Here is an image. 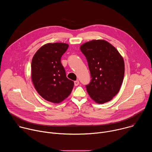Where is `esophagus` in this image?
Masks as SVG:
<instances>
[{"label": "esophagus", "instance_id": "1", "mask_svg": "<svg viewBox=\"0 0 152 152\" xmlns=\"http://www.w3.org/2000/svg\"><path fill=\"white\" fill-rule=\"evenodd\" d=\"M74 83H75V86H77V85L79 84V81L78 80H75V81L74 82Z\"/></svg>", "mask_w": 152, "mask_h": 152}]
</instances>
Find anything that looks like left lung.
I'll return each mask as SVG.
<instances>
[{
  "label": "left lung",
  "instance_id": "1",
  "mask_svg": "<svg viewBox=\"0 0 152 152\" xmlns=\"http://www.w3.org/2000/svg\"><path fill=\"white\" fill-rule=\"evenodd\" d=\"M87 60L91 80L86 86L90 97L97 103L111 100L119 92L124 75L123 56L109 42L93 39L80 47Z\"/></svg>",
  "mask_w": 152,
  "mask_h": 152
}]
</instances>
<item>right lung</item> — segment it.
Returning a JSON list of instances; mask_svg holds the SVG:
<instances>
[{
  "mask_svg": "<svg viewBox=\"0 0 152 152\" xmlns=\"http://www.w3.org/2000/svg\"><path fill=\"white\" fill-rule=\"evenodd\" d=\"M69 45L64 42L47 43L34 55L31 63V77L38 93L46 100L59 103L70 94L73 81L66 76L61 62L62 55Z\"/></svg>",
  "mask_w": 152,
  "mask_h": 152,
  "instance_id": "obj_1",
  "label": "right lung"
}]
</instances>
